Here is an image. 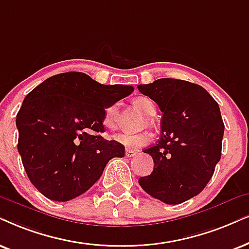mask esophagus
I'll list each match as a JSON object with an SVG mask.
<instances>
[{"mask_svg":"<svg viewBox=\"0 0 249 249\" xmlns=\"http://www.w3.org/2000/svg\"><path fill=\"white\" fill-rule=\"evenodd\" d=\"M137 150H132V149H126L125 150V155H126V157H133L137 155Z\"/></svg>","mask_w":249,"mask_h":249,"instance_id":"34e87169","label":"esophagus"}]
</instances>
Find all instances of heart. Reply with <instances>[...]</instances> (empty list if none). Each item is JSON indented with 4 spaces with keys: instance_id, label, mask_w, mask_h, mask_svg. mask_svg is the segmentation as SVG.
<instances>
[{
    "instance_id": "heart-1",
    "label": "heart",
    "mask_w": 249,
    "mask_h": 249,
    "mask_svg": "<svg viewBox=\"0 0 249 249\" xmlns=\"http://www.w3.org/2000/svg\"><path fill=\"white\" fill-rule=\"evenodd\" d=\"M134 106L137 107L140 111H142L144 115L150 116L154 115L155 112V105L149 97L146 96H139L135 97L133 100ZM116 111V105H111L107 107L105 110V115H103V125L108 128H112L115 125L114 117ZM115 141L118 143L123 144L124 147L128 148V149H135V148H140L146 146L152 141V134L148 132H141V133H118L114 137Z\"/></svg>"
}]
</instances>
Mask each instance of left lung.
Segmentation results:
<instances>
[{
  "label": "left lung",
  "mask_w": 249,
  "mask_h": 249,
  "mask_svg": "<svg viewBox=\"0 0 249 249\" xmlns=\"http://www.w3.org/2000/svg\"><path fill=\"white\" fill-rule=\"evenodd\" d=\"M138 89L163 112L159 143L144 149L154 170L139 179L144 192L178 204L202 192L222 155L224 134L218 103L200 85L162 78Z\"/></svg>",
  "instance_id": "left-lung-1"
}]
</instances>
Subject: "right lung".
I'll return each instance as SVG.
<instances>
[{
  "label": "right lung",
  "mask_w": 249,
  "mask_h": 249,
  "mask_svg": "<svg viewBox=\"0 0 249 249\" xmlns=\"http://www.w3.org/2000/svg\"><path fill=\"white\" fill-rule=\"evenodd\" d=\"M133 89L65 72L27 94L16 118L18 152L40 193L58 202L74 199L99 180L110 160L125 155L123 144L100 133L107 107Z\"/></svg>",
  "instance_id": "1"
}]
</instances>
